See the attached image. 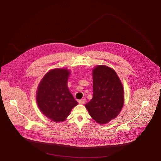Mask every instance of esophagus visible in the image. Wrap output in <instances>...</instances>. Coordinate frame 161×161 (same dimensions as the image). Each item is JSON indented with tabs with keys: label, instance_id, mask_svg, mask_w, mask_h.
<instances>
[{
	"label": "esophagus",
	"instance_id": "1",
	"mask_svg": "<svg viewBox=\"0 0 161 161\" xmlns=\"http://www.w3.org/2000/svg\"><path fill=\"white\" fill-rule=\"evenodd\" d=\"M78 102H79V104H81V105L84 104V103H86V99H85V98H84V99H82V100H79Z\"/></svg>",
	"mask_w": 161,
	"mask_h": 161
}]
</instances>
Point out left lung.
I'll return each mask as SVG.
<instances>
[{
    "mask_svg": "<svg viewBox=\"0 0 161 161\" xmlns=\"http://www.w3.org/2000/svg\"><path fill=\"white\" fill-rule=\"evenodd\" d=\"M93 97L86 104L89 114L99 124L115 118L124 104L123 85L115 70L99 65L92 71Z\"/></svg>",
    "mask_w": 161,
    "mask_h": 161,
    "instance_id": "1",
    "label": "left lung"
}]
</instances>
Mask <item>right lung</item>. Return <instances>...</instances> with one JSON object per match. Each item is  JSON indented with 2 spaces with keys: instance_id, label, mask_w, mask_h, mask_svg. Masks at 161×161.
<instances>
[{
  "instance_id": "1",
  "label": "right lung",
  "mask_w": 161,
  "mask_h": 161,
  "mask_svg": "<svg viewBox=\"0 0 161 161\" xmlns=\"http://www.w3.org/2000/svg\"><path fill=\"white\" fill-rule=\"evenodd\" d=\"M70 72L54 69L40 81L36 92L38 106L43 114L55 122L64 121L78 103L68 87Z\"/></svg>"
}]
</instances>
